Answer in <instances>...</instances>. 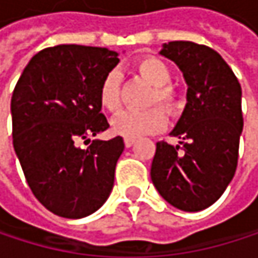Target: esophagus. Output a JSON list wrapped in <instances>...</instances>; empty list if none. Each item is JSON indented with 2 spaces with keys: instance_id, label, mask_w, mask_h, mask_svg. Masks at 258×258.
Here are the masks:
<instances>
[{
  "instance_id": "34e87169",
  "label": "esophagus",
  "mask_w": 258,
  "mask_h": 258,
  "mask_svg": "<svg viewBox=\"0 0 258 258\" xmlns=\"http://www.w3.org/2000/svg\"><path fill=\"white\" fill-rule=\"evenodd\" d=\"M124 143H125V148H131L134 143H136V139H131V137H125L124 139Z\"/></svg>"
}]
</instances>
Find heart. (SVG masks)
<instances>
[{
	"mask_svg": "<svg viewBox=\"0 0 258 258\" xmlns=\"http://www.w3.org/2000/svg\"><path fill=\"white\" fill-rule=\"evenodd\" d=\"M134 70L140 78L152 85L146 101V104L152 107L145 110H122L112 119V131L131 139L160 133L167 124V116L162 109L164 108L170 116H178L185 106L182 94L170 85L172 72L163 59L151 55L143 56L136 61ZM98 100L109 112H116L121 107V75L118 70H110L104 75L98 88ZM155 104H161L163 108L155 106Z\"/></svg>",
	"mask_w": 258,
	"mask_h": 258,
	"instance_id": "obj_1",
	"label": "heart"
}]
</instances>
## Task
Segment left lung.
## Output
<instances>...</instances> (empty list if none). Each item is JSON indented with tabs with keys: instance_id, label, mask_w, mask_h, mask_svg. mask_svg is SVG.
<instances>
[{
	"instance_id": "obj_1",
	"label": "left lung",
	"mask_w": 258,
	"mask_h": 258,
	"mask_svg": "<svg viewBox=\"0 0 258 258\" xmlns=\"http://www.w3.org/2000/svg\"><path fill=\"white\" fill-rule=\"evenodd\" d=\"M161 55L182 70L188 103L172 133L183 148L158 142L151 179L172 206L197 212L214 205L234 176L243 127L242 89L229 64L205 44L170 41Z\"/></svg>"
}]
</instances>
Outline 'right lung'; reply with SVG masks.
<instances>
[{"label": "right lung", "instance_id": "right-lung-1", "mask_svg": "<svg viewBox=\"0 0 258 258\" xmlns=\"http://www.w3.org/2000/svg\"><path fill=\"white\" fill-rule=\"evenodd\" d=\"M118 62L106 47L58 44L34 55L15 86L13 148L32 194L58 217L91 215L113 188L122 137L78 143L109 128L98 88Z\"/></svg>", "mask_w": 258, "mask_h": 258}]
</instances>
